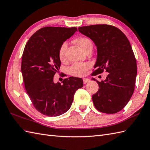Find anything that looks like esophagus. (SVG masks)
<instances>
[{
    "instance_id": "esophagus-1",
    "label": "esophagus",
    "mask_w": 150,
    "mask_h": 150,
    "mask_svg": "<svg viewBox=\"0 0 150 150\" xmlns=\"http://www.w3.org/2000/svg\"><path fill=\"white\" fill-rule=\"evenodd\" d=\"M83 83L86 84V83H88L89 81V79H88V78H83Z\"/></svg>"
}]
</instances>
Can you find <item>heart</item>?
Listing matches in <instances>:
<instances>
[{
  "label": "heart",
  "instance_id": "heart-1",
  "mask_svg": "<svg viewBox=\"0 0 150 150\" xmlns=\"http://www.w3.org/2000/svg\"><path fill=\"white\" fill-rule=\"evenodd\" d=\"M75 42L84 51L89 45H92L91 41L88 38L85 37H80L76 39ZM67 47V44L65 42L59 48L58 55L61 60H64L65 58ZM90 66L91 65L88 63H76L70 67L69 72L71 75L74 76H83L87 72V70L90 67Z\"/></svg>",
  "mask_w": 150,
  "mask_h": 150
}]
</instances>
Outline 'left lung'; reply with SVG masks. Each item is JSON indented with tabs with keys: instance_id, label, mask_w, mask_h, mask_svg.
Instances as JSON below:
<instances>
[{
	"instance_id": "8db88e82",
	"label": "left lung",
	"mask_w": 150,
	"mask_h": 150,
	"mask_svg": "<svg viewBox=\"0 0 150 150\" xmlns=\"http://www.w3.org/2000/svg\"><path fill=\"white\" fill-rule=\"evenodd\" d=\"M91 38L97 47V58L92 75L105 69L108 74L98 81L99 91L92 96L96 109L106 114H115L125 107L134 91L137 64L132 46L125 35L114 26L98 24L78 28Z\"/></svg>"
}]
</instances>
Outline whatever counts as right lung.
I'll use <instances>...</instances> for the list:
<instances>
[{"instance_id": "right-lung-1", "label": "right lung", "mask_w": 150, "mask_h": 150, "mask_svg": "<svg viewBox=\"0 0 150 150\" xmlns=\"http://www.w3.org/2000/svg\"><path fill=\"white\" fill-rule=\"evenodd\" d=\"M78 29L75 27H45L29 38L22 55L21 71L25 88L33 105L41 114L60 115L71 108L74 95L83 81L71 76L62 84L53 81L60 69L58 52L61 45Z\"/></svg>"}]
</instances>
